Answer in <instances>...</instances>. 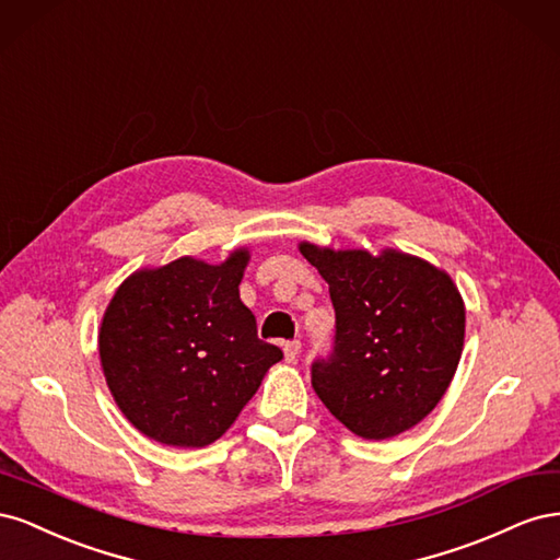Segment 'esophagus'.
Returning <instances> with one entry per match:
<instances>
[{
    "mask_svg": "<svg viewBox=\"0 0 560 560\" xmlns=\"http://www.w3.org/2000/svg\"><path fill=\"white\" fill-rule=\"evenodd\" d=\"M301 354V341H287L284 343V360L287 362H296Z\"/></svg>",
    "mask_w": 560,
    "mask_h": 560,
    "instance_id": "esophagus-1",
    "label": "esophagus"
}]
</instances>
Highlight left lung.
I'll use <instances>...</instances> for the list:
<instances>
[{
    "instance_id": "8db88e82",
    "label": "left lung",
    "mask_w": 560,
    "mask_h": 560,
    "mask_svg": "<svg viewBox=\"0 0 560 560\" xmlns=\"http://www.w3.org/2000/svg\"><path fill=\"white\" fill-rule=\"evenodd\" d=\"M329 284L334 350L311 364L317 397L362 439L397 436L448 389L465 343V303L448 273L397 249L299 245Z\"/></svg>"
}]
</instances>
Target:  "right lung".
I'll return each instance as SVG.
<instances>
[{"mask_svg":"<svg viewBox=\"0 0 560 560\" xmlns=\"http://www.w3.org/2000/svg\"><path fill=\"white\" fill-rule=\"evenodd\" d=\"M249 252L210 266L182 257L124 280L100 325V362L114 401L154 442H217L282 350L257 336L241 301Z\"/></svg>","mask_w":560,"mask_h":560,"instance_id":"1","label":"right lung"}]
</instances>
